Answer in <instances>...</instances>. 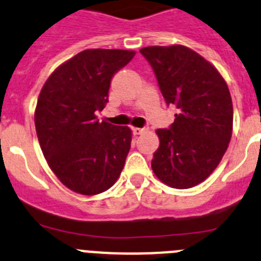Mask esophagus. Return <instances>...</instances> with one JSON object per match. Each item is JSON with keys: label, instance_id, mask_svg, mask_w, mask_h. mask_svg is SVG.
<instances>
[{"label": "esophagus", "instance_id": "34e87169", "mask_svg": "<svg viewBox=\"0 0 261 261\" xmlns=\"http://www.w3.org/2000/svg\"><path fill=\"white\" fill-rule=\"evenodd\" d=\"M133 131H134V134H135V135H142V134H144L145 131H147V128L134 127V128H133Z\"/></svg>", "mask_w": 261, "mask_h": 261}]
</instances>
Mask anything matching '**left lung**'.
<instances>
[{
    "label": "left lung",
    "mask_w": 261,
    "mask_h": 261,
    "mask_svg": "<svg viewBox=\"0 0 261 261\" xmlns=\"http://www.w3.org/2000/svg\"><path fill=\"white\" fill-rule=\"evenodd\" d=\"M140 53L153 69L166 104L178 113L156 131L160 147L152 170L174 189H190L217 168L233 133V102L213 65L183 45L147 46Z\"/></svg>",
    "instance_id": "8db88e82"
}]
</instances>
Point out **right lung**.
<instances>
[{
  "instance_id": "obj_1",
  "label": "right lung",
  "mask_w": 261,
  "mask_h": 261,
  "mask_svg": "<svg viewBox=\"0 0 261 261\" xmlns=\"http://www.w3.org/2000/svg\"><path fill=\"white\" fill-rule=\"evenodd\" d=\"M134 50L87 49L51 72L37 98V139L58 179L72 191L97 195L113 186L131 147V130L100 122L113 75Z\"/></svg>"
}]
</instances>
